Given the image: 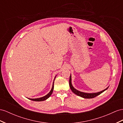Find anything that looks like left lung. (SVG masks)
<instances>
[{
    "instance_id": "left-lung-1",
    "label": "left lung",
    "mask_w": 123,
    "mask_h": 123,
    "mask_svg": "<svg viewBox=\"0 0 123 123\" xmlns=\"http://www.w3.org/2000/svg\"><path fill=\"white\" fill-rule=\"evenodd\" d=\"M69 85H70V87L71 90L75 94H76V95H77L78 96H80L81 97L84 98H86V99L93 98L99 95V94H100L101 93L105 92V90H106L108 88H108H106V89H105V90L101 91V92H96V93H85V92H80V91H78V90H76V89H75L73 87V86H72V83H71V75H70V80H69Z\"/></svg>"
}]
</instances>
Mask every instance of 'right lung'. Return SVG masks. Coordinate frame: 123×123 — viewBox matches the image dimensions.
I'll use <instances>...</instances> for the list:
<instances>
[{"label":"right lung","mask_w":123,"mask_h":123,"mask_svg":"<svg viewBox=\"0 0 123 123\" xmlns=\"http://www.w3.org/2000/svg\"><path fill=\"white\" fill-rule=\"evenodd\" d=\"M53 88H54V81H53V83L52 87L51 90H50V92H49V93L47 94L46 96H44V97H42V98H36V99H29L31 100H32V101H44V100H45L48 99V98H49L50 96L51 95V94H52V92H53Z\"/></svg>","instance_id":"add662e5"}]
</instances>
